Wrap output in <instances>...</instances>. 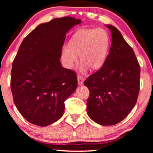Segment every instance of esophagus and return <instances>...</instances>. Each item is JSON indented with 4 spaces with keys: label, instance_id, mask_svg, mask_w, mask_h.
Wrapping results in <instances>:
<instances>
[{
    "label": "esophagus",
    "instance_id": "obj_1",
    "mask_svg": "<svg viewBox=\"0 0 153 153\" xmlns=\"http://www.w3.org/2000/svg\"><path fill=\"white\" fill-rule=\"evenodd\" d=\"M77 79H78V83L79 85L83 84V81H84V78H83V76H81V75H78V76H77Z\"/></svg>",
    "mask_w": 153,
    "mask_h": 153
}]
</instances>
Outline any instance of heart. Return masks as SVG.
<instances>
[{"mask_svg":"<svg viewBox=\"0 0 153 153\" xmlns=\"http://www.w3.org/2000/svg\"><path fill=\"white\" fill-rule=\"evenodd\" d=\"M109 37L103 28L83 29L76 32L69 43V47L62 49V58L67 68H72L77 61H80L81 70L87 67L97 70L105 62L109 48Z\"/></svg>","mask_w":153,"mask_h":153,"instance_id":"obj_1","label":"heart"}]
</instances>
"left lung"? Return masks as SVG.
Instances as JSON below:
<instances>
[{
	"label": "left lung",
	"instance_id": "obj_1",
	"mask_svg": "<svg viewBox=\"0 0 153 153\" xmlns=\"http://www.w3.org/2000/svg\"><path fill=\"white\" fill-rule=\"evenodd\" d=\"M111 32L109 53L102 68L83 84L89 89L87 112L94 122L114 125L127 116L137 103L141 69L134 51L116 27Z\"/></svg>",
	"mask_w": 153,
	"mask_h": 153
}]
</instances>
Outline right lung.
I'll use <instances>...</instances> for the list:
<instances>
[{
  "label": "right lung",
  "mask_w": 153,
  "mask_h": 153,
  "mask_svg": "<svg viewBox=\"0 0 153 153\" xmlns=\"http://www.w3.org/2000/svg\"><path fill=\"white\" fill-rule=\"evenodd\" d=\"M81 23L71 16L39 25L25 37L12 62L10 87L16 108L32 124L45 127L63 115L77 87L76 73L60 61L65 34Z\"/></svg>",
  "instance_id": "1"
}]
</instances>
